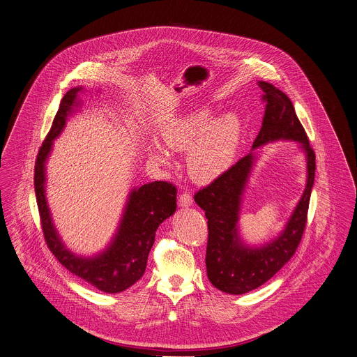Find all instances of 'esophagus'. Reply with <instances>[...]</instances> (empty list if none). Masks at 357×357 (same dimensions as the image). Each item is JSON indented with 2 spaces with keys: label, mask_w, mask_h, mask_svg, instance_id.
<instances>
[{
  "label": "esophagus",
  "mask_w": 357,
  "mask_h": 357,
  "mask_svg": "<svg viewBox=\"0 0 357 357\" xmlns=\"http://www.w3.org/2000/svg\"><path fill=\"white\" fill-rule=\"evenodd\" d=\"M179 204H181V206H183V208L190 206V205L193 204V197H192V195H190V193H188V192L182 193V195L179 196Z\"/></svg>",
  "instance_id": "1"
}]
</instances>
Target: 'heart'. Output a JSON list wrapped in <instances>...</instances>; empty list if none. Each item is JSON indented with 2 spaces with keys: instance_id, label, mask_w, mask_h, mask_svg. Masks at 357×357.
Segmentation results:
<instances>
[{
  "instance_id": "b5f03b06",
  "label": "heart",
  "mask_w": 357,
  "mask_h": 357,
  "mask_svg": "<svg viewBox=\"0 0 357 357\" xmlns=\"http://www.w3.org/2000/svg\"><path fill=\"white\" fill-rule=\"evenodd\" d=\"M209 109H197L172 120L161 132L162 142L174 152H188V169L192 178L209 183L222 176L234 162L242 135V126L236 115L227 114L213 121ZM152 160L168 165V153L156 146Z\"/></svg>"
}]
</instances>
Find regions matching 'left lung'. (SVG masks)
<instances>
[{
	"instance_id": "left-lung-1",
	"label": "left lung",
	"mask_w": 357,
	"mask_h": 357,
	"mask_svg": "<svg viewBox=\"0 0 357 357\" xmlns=\"http://www.w3.org/2000/svg\"><path fill=\"white\" fill-rule=\"evenodd\" d=\"M259 86L264 91L263 100L267 104L263 126L252 148L256 149L277 139L301 142L307 153L308 179L284 231L260 249L243 246L237 231L241 196L255 159L252 153L238 160L222 176L195 195V201L205 211L208 219L206 275L216 289L230 294H243L257 289L274 277L296 253L307 226L317 169L315 152L290 98L271 83L260 80Z\"/></svg>"
}]
</instances>
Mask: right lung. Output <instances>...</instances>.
Returning <instances> with one entry per match:
<instances>
[{
  "instance_id": "1",
  "label": "right lung",
  "mask_w": 357,
  "mask_h": 357,
  "mask_svg": "<svg viewBox=\"0 0 357 357\" xmlns=\"http://www.w3.org/2000/svg\"><path fill=\"white\" fill-rule=\"evenodd\" d=\"M79 90V87L71 89L63 97L36 160L34 186L40 227L47 248L70 273L105 293H120L144 275L151 248L155 243L156 230L160 223L176 209L178 190L175 185L165 181H156L132 190L120 223L119 233L102 255L93 259H82L64 248L54 231L46 205L43 189L45 160L52 149L53 139L63 130L68 114L77 102Z\"/></svg>"
}]
</instances>
